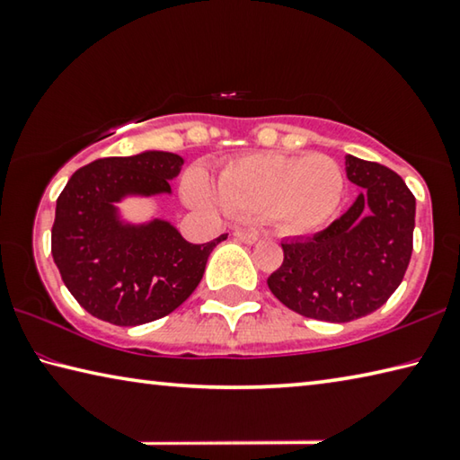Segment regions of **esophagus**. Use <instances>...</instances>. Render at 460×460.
I'll return each instance as SVG.
<instances>
[{"mask_svg":"<svg viewBox=\"0 0 460 460\" xmlns=\"http://www.w3.org/2000/svg\"><path fill=\"white\" fill-rule=\"evenodd\" d=\"M239 241H243V243H258L260 241V233L258 231H252V229H235V233H233Z\"/></svg>","mask_w":460,"mask_h":460,"instance_id":"obj_1","label":"esophagus"}]
</instances>
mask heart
I'll return each mask as SVG.
<instances>
[{
  "mask_svg": "<svg viewBox=\"0 0 460 460\" xmlns=\"http://www.w3.org/2000/svg\"><path fill=\"white\" fill-rule=\"evenodd\" d=\"M186 194L199 207H223L241 219L266 217L288 233H310L339 211L345 174L324 154L263 152L227 162L217 176V192L205 176L192 172Z\"/></svg>",
  "mask_w": 460,
  "mask_h": 460,
  "instance_id": "obj_1",
  "label": "heart"
}]
</instances>
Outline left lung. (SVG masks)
<instances>
[{
    "mask_svg": "<svg viewBox=\"0 0 460 460\" xmlns=\"http://www.w3.org/2000/svg\"><path fill=\"white\" fill-rule=\"evenodd\" d=\"M361 189L347 213L308 239L284 241V261L268 278L294 313L349 323L384 306L402 284L414 249L416 199L394 170L347 155Z\"/></svg>",
    "mask_w": 460,
    "mask_h": 460,
    "instance_id": "obj_1",
    "label": "left lung"
}]
</instances>
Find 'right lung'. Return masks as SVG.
<instances>
[{
    "label": "right lung",
    "mask_w": 460,
    "mask_h": 460,
    "mask_svg": "<svg viewBox=\"0 0 460 460\" xmlns=\"http://www.w3.org/2000/svg\"><path fill=\"white\" fill-rule=\"evenodd\" d=\"M184 164L170 152L101 158L76 170L57 199L52 258L62 282L89 314L137 326L176 310L199 286L221 235L189 243L172 225L126 227L113 202L126 194L170 192Z\"/></svg>",
    "instance_id": "right-lung-1"
}]
</instances>
